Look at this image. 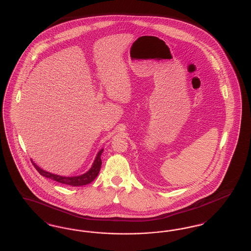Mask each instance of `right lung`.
I'll return each instance as SVG.
<instances>
[{
	"instance_id": "right-lung-1",
	"label": "right lung",
	"mask_w": 251,
	"mask_h": 251,
	"mask_svg": "<svg viewBox=\"0 0 251 251\" xmlns=\"http://www.w3.org/2000/svg\"><path fill=\"white\" fill-rule=\"evenodd\" d=\"M103 151H104V149H101L97 153L94 163L92 165L91 169L87 173H83L81 175H78V176H72V177H66V176H61V175H57V174L48 173L43 169H41L39 166L35 164L32 160L31 161H32V164L34 165L35 169L38 171V173L44 176V177H46V178H49V179H52L53 181H56V182L64 183V184L71 185V186H82V185H86L88 183L93 182L95 178L97 177L98 173L100 172V169H101V165H102L101 155H102Z\"/></svg>"
}]
</instances>
